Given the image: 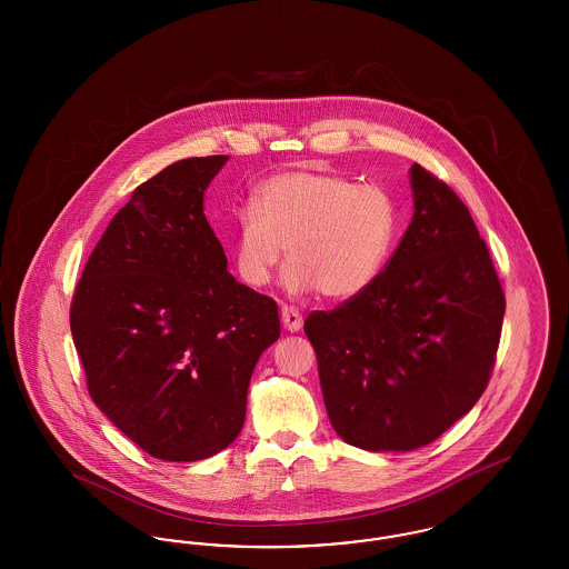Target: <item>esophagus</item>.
Listing matches in <instances>:
<instances>
[{"label":"esophagus","mask_w":569,"mask_h":569,"mask_svg":"<svg viewBox=\"0 0 569 569\" xmlns=\"http://www.w3.org/2000/svg\"><path fill=\"white\" fill-rule=\"evenodd\" d=\"M281 322L286 326V330L290 332H298L302 328V313L295 309V307H288L283 305L281 307Z\"/></svg>","instance_id":"obj_1"}]
</instances>
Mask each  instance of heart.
Segmentation results:
<instances>
[{
    "label": "heart",
    "instance_id": "obj_1",
    "mask_svg": "<svg viewBox=\"0 0 569 569\" xmlns=\"http://www.w3.org/2000/svg\"><path fill=\"white\" fill-rule=\"evenodd\" d=\"M397 207L379 186L346 174L290 170L258 186L234 217L232 260L249 288L271 281L288 247L283 286L350 300L373 286L392 249Z\"/></svg>",
    "mask_w": 569,
    "mask_h": 569
}]
</instances>
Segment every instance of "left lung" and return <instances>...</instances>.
Segmentation results:
<instances>
[{"label":"left lung","instance_id":"left-lung-1","mask_svg":"<svg viewBox=\"0 0 569 569\" xmlns=\"http://www.w3.org/2000/svg\"><path fill=\"white\" fill-rule=\"evenodd\" d=\"M409 183L411 223L373 286L305 320L330 425L369 452L422 448L478 403L506 313L469 209L420 163Z\"/></svg>","mask_w":569,"mask_h":569}]
</instances>
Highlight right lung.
Instances as JSON below:
<instances>
[{
    "mask_svg": "<svg viewBox=\"0 0 569 569\" xmlns=\"http://www.w3.org/2000/svg\"><path fill=\"white\" fill-rule=\"evenodd\" d=\"M226 162L181 160L136 188L72 298L93 403L156 459H209L237 439L253 367L281 332L277 302L228 272L204 216Z\"/></svg>",
    "mask_w": 569,
    "mask_h": 569,
    "instance_id": "right-lung-1",
    "label": "right lung"
}]
</instances>
